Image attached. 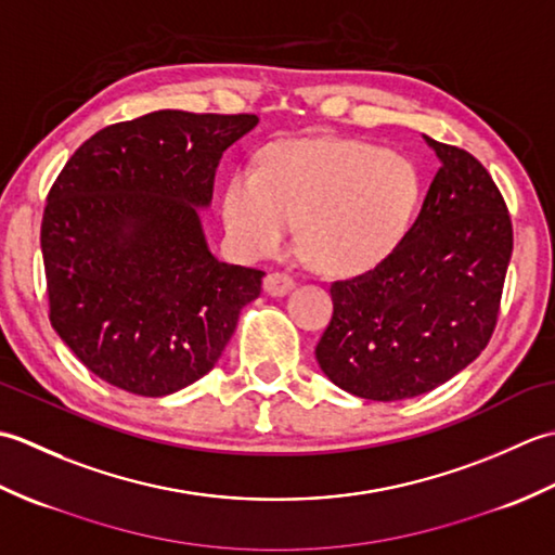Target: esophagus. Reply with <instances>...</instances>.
Returning a JSON list of instances; mask_svg holds the SVG:
<instances>
[{"instance_id": "1", "label": "esophagus", "mask_w": 555, "mask_h": 555, "mask_svg": "<svg viewBox=\"0 0 555 555\" xmlns=\"http://www.w3.org/2000/svg\"><path fill=\"white\" fill-rule=\"evenodd\" d=\"M293 286H296V281H293L286 271H269L264 276V291L269 296H286Z\"/></svg>"}]
</instances>
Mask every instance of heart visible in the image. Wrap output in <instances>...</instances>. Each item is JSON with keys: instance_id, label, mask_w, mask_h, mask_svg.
Returning a JSON list of instances; mask_svg holds the SVG:
<instances>
[{"instance_id": "b5f03b06", "label": "heart", "mask_w": 555, "mask_h": 555, "mask_svg": "<svg viewBox=\"0 0 555 555\" xmlns=\"http://www.w3.org/2000/svg\"><path fill=\"white\" fill-rule=\"evenodd\" d=\"M417 203L410 162L362 140H296L262 169H235L223 219L247 257L276 255L300 223V247L326 274H358L393 250Z\"/></svg>"}]
</instances>
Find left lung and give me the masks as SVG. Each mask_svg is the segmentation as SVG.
Returning <instances> with one entry per match:
<instances>
[{
  "label": "left lung",
  "mask_w": 555,
  "mask_h": 555,
  "mask_svg": "<svg viewBox=\"0 0 555 555\" xmlns=\"http://www.w3.org/2000/svg\"><path fill=\"white\" fill-rule=\"evenodd\" d=\"M441 167L420 215L374 269L334 281V314L314 348L344 391L391 403L465 370L496 328L513 223L491 173L436 143Z\"/></svg>",
  "instance_id": "8db88e82"
}]
</instances>
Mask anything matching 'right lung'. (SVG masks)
<instances>
[{"label": "right lung", "instance_id": "1", "mask_svg": "<svg viewBox=\"0 0 555 555\" xmlns=\"http://www.w3.org/2000/svg\"><path fill=\"white\" fill-rule=\"evenodd\" d=\"M255 114L162 109L86 140L47 195L40 245L50 322L86 367L159 398L205 376L264 271L209 253L207 207L227 147Z\"/></svg>", "mask_w": 555, "mask_h": 555}]
</instances>
